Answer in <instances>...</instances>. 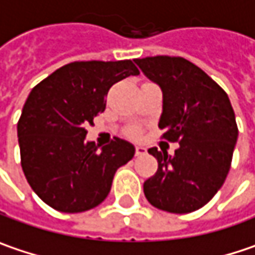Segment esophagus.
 Masks as SVG:
<instances>
[{"label":"esophagus","instance_id":"obj_1","mask_svg":"<svg viewBox=\"0 0 255 255\" xmlns=\"http://www.w3.org/2000/svg\"><path fill=\"white\" fill-rule=\"evenodd\" d=\"M135 154H136V156H142V155H145L146 154V148H145V146H140V145H137Z\"/></svg>","mask_w":255,"mask_h":255}]
</instances>
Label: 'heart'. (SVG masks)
<instances>
[{
  "mask_svg": "<svg viewBox=\"0 0 255 255\" xmlns=\"http://www.w3.org/2000/svg\"><path fill=\"white\" fill-rule=\"evenodd\" d=\"M135 133H136V132H135Z\"/></svg>",
  "mask_w": 255,
  "mask_h": 255,
  "instance_id": "b5f03b06",
  "label": "heart"
}]
</instances>
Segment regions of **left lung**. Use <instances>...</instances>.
Masks as SVG:
<instances>
[{"label":"left lung","mask_w":255,"mask_h":255,"mask_svg":"<svg viewBox=\"0 0 255 255\" xmlns=\"http://www.w3.org/2000/svg\"><path fill=\"white\" fill-rule=\"evenodd\" d=\"M135 62L162 91V137L180 145L173 156L156 148L148 151L158 170L143 183L145 197L170 213L200 209L222 187L238 139L228 94L184 58L151 56Z\"/></svg>","instance_id":"left-lung-1"}]
</instances>
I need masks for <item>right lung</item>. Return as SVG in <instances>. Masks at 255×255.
Returning <instances> with one entry per match:
<instances>
[{
    "label": "right lung",
    "mask_w": 255,
    "mask_h": 255,
    "mask_svg": "<svg viewBox=\"0 0 255 255\" xmlns=\"http://www.w3.org/2000/svg\"><path fill=\"white\" fill-rule=\"evenodd\" d=\"M137 74L129 59L72 62L31 90L17 135L23 173L46 205L78 213L107 197L118 168L133 158L135 146L115 137L100 148L85 140V128L104 112L110 87Z\"/></svg>",
    "instance_id": "1"
}]
</instances>
